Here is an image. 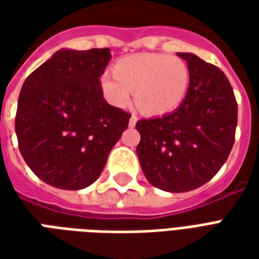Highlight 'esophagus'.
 <instances>
[{
    "label": "esophagus",
    "instance_id": "34e87169",
    "mask_svg": "<svg viewBox=\"0 0 259 259\" xmlns=\"http://www.w3.org/2000/svg\"><path fill=\"white\" fill-rule=\"evenodd\" d=\"M137 120H139V119H137V116H136V115H132L129 119V126H132V127H133V126H136Z\"/></svg>",
    "mask_w": 259,
    "mask_h": 259
}]
</instances>
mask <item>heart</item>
<instances>
[{
  "label": "heart",
  "instance_id": "1",
  "mask_svg": "<svg viewBox=\"0 0 259 259\" xmlns=\"http://www.w3.org/2000/svg\"><path fill=\"white\" fill-rule=\"evenodd\" d=\"M102 96L111 105H129L133 91L137 107L147 115L174 112L185 101L190 87V70L185 61L166 54H137L122 58L113 72L100 79Z\"/></svg>",
  "mask_w": 259,
  "mask_h": 259
}]
</instances>
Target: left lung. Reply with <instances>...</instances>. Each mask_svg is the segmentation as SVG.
Returning a JSON list of instances; mask_svg holds the SVG:
<instances>
[{
	"label": "left lung",
	"mask_w": 259,
	"mask_h": 259,
	"mask_svg": "<svg viewBox=\"0 0 259 259\" xmlns=\"http://www.w3.org/2000/svg\"><path fill=\"white\" fill-rule=\"evenodd\" d=\"M178 55L190 70L185 101L162 118L136 123L144 176L169 193L194 190L209 182L226 162L237 126V102L222 70L195 54Z\"/></svg>",
	"instance_id": "obj_1"
}]
</instances>
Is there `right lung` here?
I'll list each match as a JSON object with an SVG mask.
<instances>
[{"mask_svg": "<svg viewBox=\"0 0 259 259\" xmlns=\"http://www.w3.org/2000/svg\"><path fill=\"white\" fill-rule=\"evenodd\" d=\"M109 61V48H62L22 85L15 118L20 154L47 185H93L127 127L129 113L109 105L100 87Z\"/></svg>", "mask_w": 259, "mask_h": 259, "instance_id": "obj_1", "label": "right lung"}]
</instances>
